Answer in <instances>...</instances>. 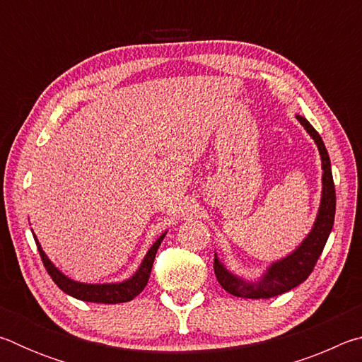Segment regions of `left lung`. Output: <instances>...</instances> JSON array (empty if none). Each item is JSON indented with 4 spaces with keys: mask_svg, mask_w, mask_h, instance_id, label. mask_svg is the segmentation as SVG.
<instances>
[{
    "mask_svg": "<svg viewBox=\"0 0 362 362\" xmlns=\"http://www.w3.org/2000/svg\"><path fill=\"white\" fill-rule=\"evenodd\" d=\"M297 119L302 122V126L315 139L317 150L321 153L324 174L320 214H317L313 230L306 236V240L291 255H287L286 259L273 263L259 283H246V281L233 276L231 273L226 272L225 267L218 262L216 255V259H214V273H216V278L220 286L235 297L269 298L281 296V293L302 284L310 276L311 272H313L316 262L322 254L324 246H326L330 231H332L335 217V185L332 179V169H330L329 153L315 127L303 116L297 115Z\"/></svg>",
    "mask_w": 362,
    "mask_h": 362,
    "instance_id": "left-lung-1",
    "label": "left lung"
}]
</instances>
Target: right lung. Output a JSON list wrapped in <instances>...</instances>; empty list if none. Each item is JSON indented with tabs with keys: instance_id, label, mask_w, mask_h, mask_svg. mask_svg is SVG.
I'll list each match as a JSON object with an SVG mask.
<instances>
[{
	"instance_id": "add662e5",
	"label": "right lung",
	"mask_w": 362,
	"mask_h": 362,
	"mask_svg": "<svg viewBox=\"0 0 362 362\" xmlns=\"http://www.w3.org/2000/svg\"><path fill=\"white\" fill-rule=\"evenodd\" d=\"M33 238H35L36 247H38V250H40V257L42 260V265H45V268H46V272L49 273V276L52 278L54 283H56L65 293H69V296L75 297V298L83 300V302L122 303V302H129V300L137 297L139 293L145 289L146 283H148L151 267H153V262H155L158 247L161 246L164 235L159 236L158 241L153 244L151 249L146 252L142 265H140V268L137 269V273L134 274L131 279L124 281V283H118V284H83V283H76V281L66 278L65 274L60 273L59 269L52 265L51 260L46 257V254L42 252V249L40 246L38 240H36V236H33Z\"/></svg>"
}]
</instances>
